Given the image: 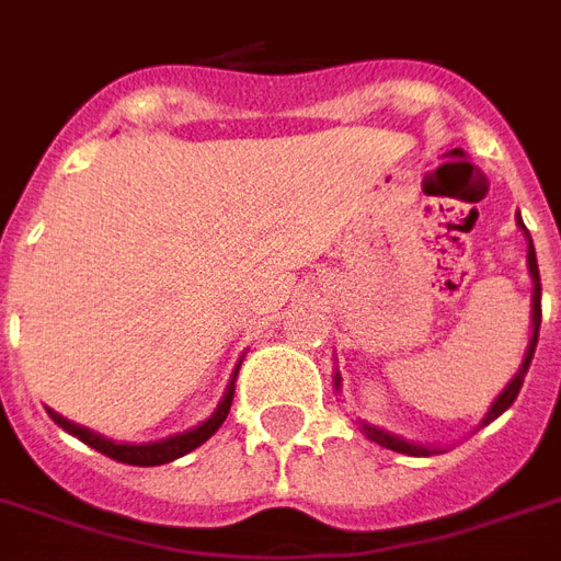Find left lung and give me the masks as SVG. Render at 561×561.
I'll list each match as a JSON object with an SVG mask.
<instances>
[{
    "mask_svg": "<svg viewBox=\"0 0 561 561\" xmlns=\"http://www.w3.org/2000/svg\"><path fill=\"white\" fill-rule=\"evenodd\" d=\"M518 220V227L524 229V236H527V267H530V279H533V334H530V346H527V355L522 360V369L515 373V378L504 387V392L492 401V408H489L486 419H483V425H489L492 419H497L504 413L515 399H518V392H522V383H524V375L530 369V360H533V352H536V343H539V325H541V279H539V262H536V247H533V238L524 227L522 215H515ZM334 390H341V373H334ZM360 431L373 439V443L383 445V448H390V451H399V454H410V457H427V454H436V448H425V445L419 443H408V439H401V436L390 434V431H381V427L367 425L364 419H360Z\"/></svg>",
    "mask_w": 561,
    "mask_h": 561,
    "instance_id": "obj_1",
    "label": "left lung"
}]
</instances>
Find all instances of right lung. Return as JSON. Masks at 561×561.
Here are the masks:
<instances>
[{
    "label": "right lung",
    "mask_w": 561,
    "mask_h": 561,
    "mask_svg": "<svg viewBox=\"0 0 561 561\" xmlns=\"http://www.w3.org/2000/svg\"><path fill=\"white\" fill-rule=\"evenodd\" d=\"M236 375H238V367H236V373H232V381H229L227 392H224V399H220V404L215 408V413H211L206 422H201V425L192 427V431H183V434H174V436H169V439H160V443H142V445L113 443V439L95 434V431H90V427L75 425V422L64 419L51 408H48L46 413L51 416V422H55V425L64 427L66 434L78 436L81 443H87L90 448H95V451L107 454L110 460L127 462V466H162V462L178 460V457H183V454L194 451V448H201V445L206 443V439H209V436L215 434L220 425H224V419H227L229 408H232V396H236Z\"/></svg>",
    "instance_id": "obj_1"
}]
</instances>
